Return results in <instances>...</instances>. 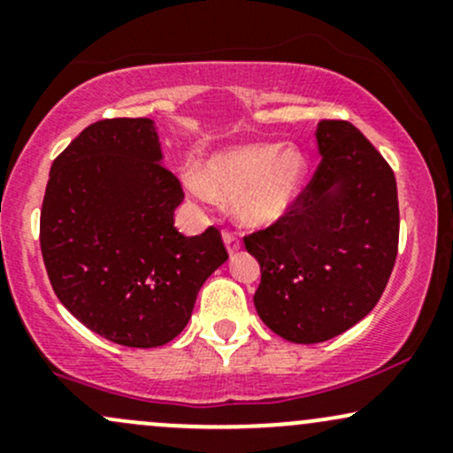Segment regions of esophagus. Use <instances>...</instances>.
Listing matches in <instances>:
<instances>
[{
	"label": "esophagus",
	"mask_w": 453,
	"mask_h": 453,
	"mask_svg": "<svg viewBox=\"0 0 453 453\" xmlns=\"http://www.w3.org/2000/svg\"><path fill=\"white\" fill-rule=\"evenodd\" d=\"M223 242H226L227 251H230V253L241 249V238H238V234L232 232V230H223Z\"/></svg>",
	"instance_id": "1"
}]
</instances>
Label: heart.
<instances>
[{"label":"heart","mask_w":453,"mask_h":453,"mask_svg":"<svg viewBox=\"0 0 453 453\" xmlns=\"http://www.w3.org/2000/svg\"><path fill=\"white\" fill-rule=\"evenodd\" d=\"M306 174L298 149L257 142L212 155L204 170L189 168L185 187L196 200H234V212L247 226H268L292 206Z\"/></svg>","instance_id":"1"}]
</instances>
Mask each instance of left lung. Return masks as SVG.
Instances as JSON below:
<instances>
[{
  "instance_id": "1",
  "label": "left lung",
  "mask_w": 453,
  "mask_h": 453,
  "mask_svg": "<svg viewBox=\"0 0 453 453\" xmlns=\"http://www.w3.org/2000/svg\"><path fill=\"white\" fill-rule=\"evenodd\" d=\"M317 142L309 185L277 221L242 238L262 268L257 315L300 345L334 339L371 313L398 253L396 179L383 155L342 119L319 121Z\"/></svg>"
}]
</instances>
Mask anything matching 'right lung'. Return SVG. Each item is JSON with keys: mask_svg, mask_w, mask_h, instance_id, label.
Masks as SVG:
<instances>
[{"mask_svg": "<svg viewBox=\"0 0 453 453\" xmlns=\"http://www.w3.org/2000/svg\"><path fill=\"white\" fill-rule=\"evenodd\" d=\"M150 119H102L50 165L40 249L57 298L117 345H165L183 332L202 283L227 259L215 226L174 227L180 180L161 164Z\"/></svg>", "mask_w": 453, "mask_h": 453, "instance_id": "1", "label": "right lung"}]
</instances>
